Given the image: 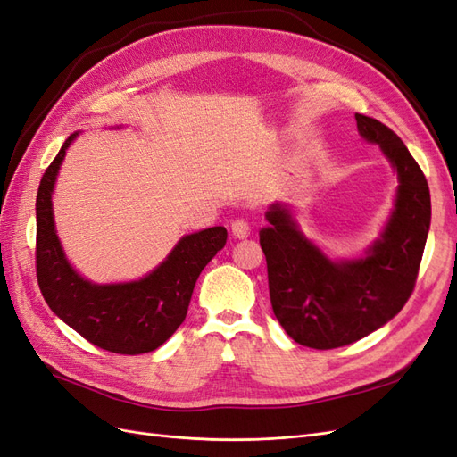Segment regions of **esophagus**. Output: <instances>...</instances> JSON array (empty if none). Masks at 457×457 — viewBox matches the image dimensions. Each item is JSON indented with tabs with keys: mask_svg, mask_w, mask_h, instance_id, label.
I'll return each mask as SVG.
<instances>
[{
	"mask_svg": "<svg viewBox=\"0 0 457 457\" xmlns=\"http://www.w3.org/2000/svg\"><path fill=\"white\" fill-rule=\"evenodd\" d=\"M230 230H232V237L234 238L244 240V238L250 237L252 227H250V223H247L245 219H237V220H232V223H230Z\"/></svg>",
	"mask_w": 457,
	"mask_h": 457,
	"instance_id": "esophagus-1",
	"label": "esophagus"
}]
</instances>
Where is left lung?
<instances>
[{
	"label": "left lung",
	"instance_id": "1",
	"mask_svg": "<svg viewBox=\"0 0 457 457\" xmlns=\"http://www.w3.org/2000/svg\"><path fill=\"white\" fill-rule=\"evenodd\" d=\"M354 118L362 139L379 145L398 177L395 210L366 257L328 259L280 204L270 205V227L259 232L274 316L295 343L320 351L362 339L400 312L416 286L431 225L427 179L406 145L385 123Z\"/></svg>",
	"mask_w": 457,
	"mask_h": 457
}]
</instances>
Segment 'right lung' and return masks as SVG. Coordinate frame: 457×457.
Instances as JSON below:
<instances>
[{"label": "right lung", "instance_id": "right-lung-1", "mask_svg": "<svg viewBox=\"0 0 457 457\" xmlns=\"http://www.w3.org/2000/svg\"><path fill=\"white\" fill-rule=\"evenodd\" d=\"M72 133L39 181L36 198V274L49 309L81 337L104 351L143 354L158 349L183 324L204 267L227 244V228L187 234L145 278L91 284L66 261L53 220L51 195Z\"/></svg>", "mask_w": 457, "mask_h": 457}]
</instances>
